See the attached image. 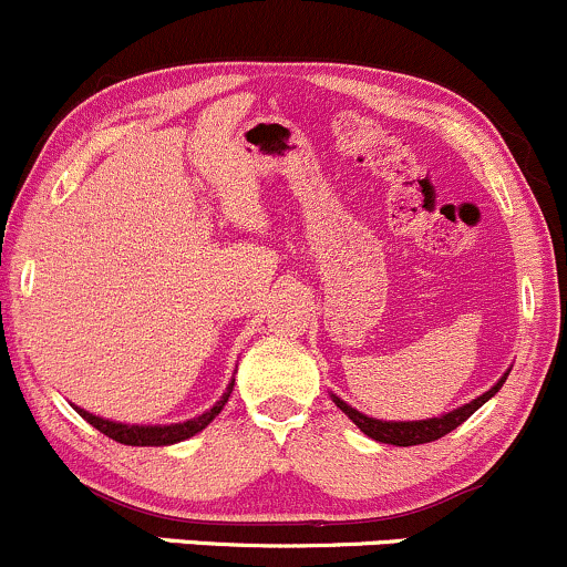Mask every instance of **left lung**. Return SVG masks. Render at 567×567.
Masks as SVG:
<instances>
[{"mask_svg": "<svg viewBox=\"0 0 567 567\" xmlns=\"http://www.w3.org/2000/svg\"><path fill=\"white\" fill-rule=\"evenodd\" d=\"M508 372H512V369H506V372L498 378V383L489 388V391L482 393V396L472 399L468 404L457 406V410L444 412V415L439 417H425V421H378V417H369L364 412L355 410V406L342 402L337 393H332V402L340 406V410L346 412V415L351 417V421L359 425L369 439H374V442L396 444V447H412V444H425V442H434V439H442L444 434H450V431H455L461 423H466L482 404L489 402V399L501 391V385L506 383Z\"/></svg>", "mask_w": 567, "mask_h": 567, "instance_id": "1", "label": "left lung"}]
</instances>
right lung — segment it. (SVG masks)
Masks as SVG:
<instances>
[{"label":"right lung","mask_w":567,"mask_h":567,"mask_svg":"<svg viewBox=\"0 0 567 567\" xmlns=\"http://www.w3.org/2000/svg\"><path fill=\"white\" fill-rule=\"evenodd\" d=\"M233 385H235V378L230 380V383H227L225 393H221V396H219V402H216L212 410L203 412V415L189 417V421H184V423H168V425L117 423V421H110V417L93 415V412L82 410V406H78V404H72V406L80 412L82 417H85L87 423L93 425V429H99L101 434H106L110 439H114V442L131 444V447H168V444L184 442V439L200 434V431L206 429V425L212 423L221 410H225L227 399H230V393H233Z\"/></svg>","instance_id":"1"}]
</instances>
